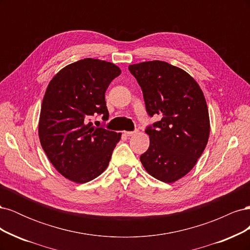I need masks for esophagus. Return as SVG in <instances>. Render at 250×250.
Instances as JSON below:
<instances>
[{"label":"esophagus","instance_id":"esophagus-1","mask_svg":"<svg viewBox=\"0 0 250 250\" xmlns=\"http://www.w3.org/2000/svg\"><path fill=\"white\" fill-rule=\"evenodd\" d=\"M135 133H138V129H135L133 131H125V134L128 135V137H131V135H133Z\"/></svg>","mask_w":250,"mask_h":250}]
</instances>
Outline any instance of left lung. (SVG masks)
Segmentation results:
<instances>
[{
	"label": "left lung",
	"instance_id": "obj_1",
	"mask_svg": "<svg viewBox=\"0 0 250 250\" xmlns=\"http://www.w3.org/2000/svg\"><path fill=\"white\" fill-rule=\"evenodd\" d=\"M142 88L149 117L150 145L140 160L146 171L164 183L190 172L206 149L209 135L208 105L190 75L168 62L153 60L128 66Z\"/></svg>",
	"mask_w": 250,
	"mask_h": 250
}]
</instances>
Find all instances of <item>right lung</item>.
Masks as SVG:
<instances>
[{
  "label": "right lung",
  "instance_id": "right-lung-1",
  "mask_svg": "<svg viewBox=\"0 0 250 250\" xmlns=\"http://www.w3.org/2000/svg\"><path fill=\"white\" fill-rule=\"evenodd\" d=\"M121 74L111 62L84 58L57 73L44 94L39 134L42 147L55 169L77 184L102 174L121 133L93 126L90 118L109 113L105 92Z\"/></svg>",
  "mask_w": 250,
  "mask_h": 250
}]
</instances>
